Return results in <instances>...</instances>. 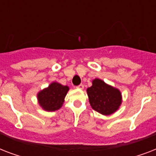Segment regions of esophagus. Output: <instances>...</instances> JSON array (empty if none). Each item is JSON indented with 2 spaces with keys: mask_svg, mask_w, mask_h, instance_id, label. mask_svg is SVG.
Wrapping results in <instances>:
<instances>
[{
  "mask_svg": "<svg viewBox=\"0 0 156 156\" xmlns=\"http://www.w3.org/2000/svg\"><path fill=\"white\" fill-rule=\"evenodd\" d=\"M77 88L79 89V90H83V88H84V86H83V84H80V85H78V87H77Z\"/></svg>",
  "mask_w": 156,
  "mask_h": 156,
  "instance_id": "esophagus-1",
  "label": "esophagus"
}]
</instances>
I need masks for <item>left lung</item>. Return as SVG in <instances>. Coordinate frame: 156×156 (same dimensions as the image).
Masks as SVG:
<instances>
[{
	"instance_id": "8db88e82",
	"label": "left lung",
	"mask_w": 156,
	"mask_h": 156,
	"mask_svg": "<svg viewBox=\"0 0 156 156\" xmlns=\"http://www.w3.org/2000/svg\"><path fill=\"white\" fill-rule=\"evenodd\" d=\"M90 106L103 115H111L121 106V91L99 78L92 81V86L87 90Z\"/></svg>"
}]
</instances>
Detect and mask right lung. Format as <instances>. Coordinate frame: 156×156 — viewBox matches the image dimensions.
Returning a JSON list of instances; mask_svg holds the SVG:
<instances>
[{
  "mask_svg": "<svg viewBox=\"0 0 156 156\" xmlns=\"http://www.w3.org/2000/svg\"><path fill=\"white\" fill-rule=\"evenodd\" d=\"M69 87L58 83H52L37 94L38 102L44 110L53 112L61 108L68 92Z\"/></svg>",
  "mask_w": 156,
  "mask_h": 156,
  "instance_id": "1",
  "label": "right lung"
}]
</instances>
